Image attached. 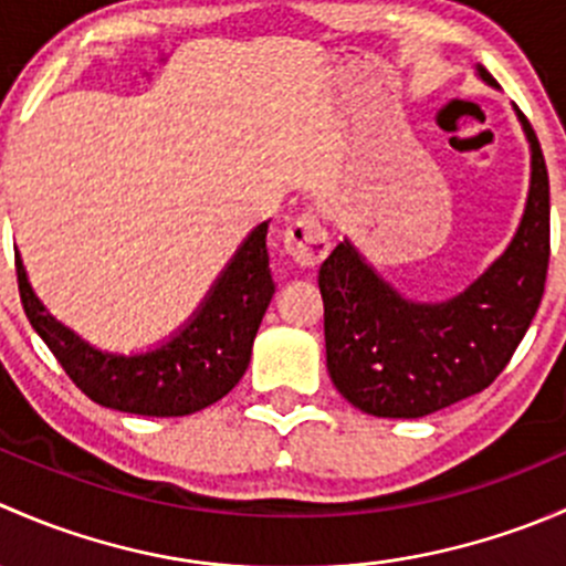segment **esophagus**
I'll return each instance as SVG.
<instances>
[{
  "mask_svg": "<svg viewBox=\"0 0 566 566\" xmlns=\"http://www.w3.org/2000/svg\"><path fill=\"white\" fill-rule=\"evenodd\" d=\"M284 251L301 268H315L328 256L331 241L315 213H304L284 232Z\"/></svg>",
  "mask_w": 566,
  "mask_h": 566,
  "instance_id": "obj_1",
  "label": "esophagus"
}]
</instances>
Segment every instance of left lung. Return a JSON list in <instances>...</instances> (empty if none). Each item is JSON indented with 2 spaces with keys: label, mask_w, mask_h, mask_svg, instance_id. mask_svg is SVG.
Wrapping results in <instances>:
<instances>
[{
  "label": "left lung",
  "mask_w": 566,
  "mask_h": 566,
  "mask_svg": "<svg viewBox=\"0 0 566 566\" xmlns=\"http://www.w3.org/2000/svg\"><path fill=\"white\" fill-rule=\"evenodd\" d=\"M521 119L531 142L526 213L510 249L465 293L443 304L405 301L347 241L319 265L325 364L336 391L364 413L419 419L449 408L488 389L526 336L551 260V182L539 139Z\"/></svg>",
  "instance_id": "obj_1"
}]
</instances>
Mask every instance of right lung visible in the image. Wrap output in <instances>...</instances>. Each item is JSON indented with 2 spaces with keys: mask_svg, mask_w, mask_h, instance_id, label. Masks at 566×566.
I'll return each instance as SVG.
<instances>
[{
  "mask_svg": "<svg viewBox=\"0 0 566 566\" xmlns=\"http://www.w3.org/2000/svg\"><path fill=\"white\" fill-rule=\"evenodd\" d=\"M268 221L243 241L191 323L145 356H112L56 323L32 293L15 256L21 304L67 378L104 408L136 416H188L235 389L276 284L268 256Z\"/></svg>",
  "mask_w": 566,
  "mask_h": 566,
  "instance_id": "add662e5",
  "label": "right lung"
}]
</instances>
